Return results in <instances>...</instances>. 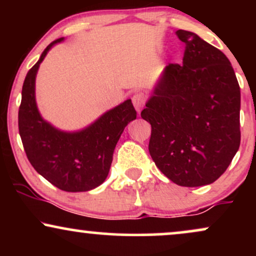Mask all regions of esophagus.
Here are the masks:
<instances>
[{
	"label": "esophagus",
	"instance_id": "1",
	"mask_svg": "<svg viewBox=\"0 0 256 256\" xmlns=\"http://www.w3.org/2000/svg\"><path fill=\"white\" fill-rule=\"evenodd\" d=\"M146 96L143 92H137L132 96V104H134V108H136L138 113L143 110V107L146 106Z\"/></svg>",
	"mask_w": 256,
	"mask_h": 256
}]
</instances>
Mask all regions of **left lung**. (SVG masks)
I'll return each instance as SVG.
<instances>
[{"label": "left lung", "mask_w": 256, "mask_h": 256, "mask_svg": "<svg viewBox=\"0 0 256 256\" xmlns=\"http://www.w3.org/2000/svg\"><path fill=\"white\" fill-rule=\"evenodd\" d=\"M183 64H170L140 116L150 122L149 152L180 186L213 183L240 143V91L230 61L198 34L178 30Z\"/></svg>", "instance_id": "obj_1"}]
</instances>
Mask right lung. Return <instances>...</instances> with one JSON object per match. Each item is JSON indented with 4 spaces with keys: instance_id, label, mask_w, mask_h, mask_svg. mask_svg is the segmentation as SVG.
I'll return each instance as SVG.
<instances>
[{
    "instance_id": "obj_1",
    "label": "right lung",
    "mask_w": 256,
    "mask_h": 256,
    "mask_svg": "<svg viewBox=\"0 0 256 256\" xmlns=\"http://www.w3.org/2000/svg\"><path fill=\"white\" fill-rule=\"evenodd\" d=\"M64 40L49 44L26 74L18 116L19 134L26 156L42 177L64 192H89L107 178L116 143L137 113L131 100H126L80 131H61L46 122L36 104V74L52 46Z\"/></svg>"
}]
</instances>
